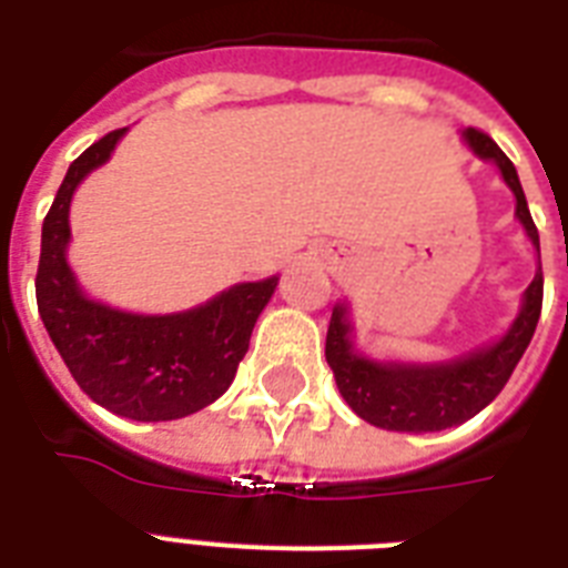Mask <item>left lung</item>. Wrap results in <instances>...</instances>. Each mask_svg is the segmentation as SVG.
Instances as JSON below:
<instances>
[{
    "label": "left lung",
    "instance_id": "1",
    "mask_svg": "<svg viewBox=\"0 0 568 568\" xmlns=\"http://www.w3.org/2000/svg\"><path fill=\"white\" fill-rule=\"evenodd\" d=\"M466 144L475 150V155L498 164L504 182L516 194V217L534 241V247L539 250V232L510 159L480 129H466ZM539 312H542V267L525 292L519 318L513 321V327L495 345L459 356L454 363L397 365L374 363L368 356L356 354L351 345L345 303H338L327 329V363L347 406L374 427L397 433L445 430L475 418L507 386L513 368L519 365L521 354L534 338Z\"/></svg>",
    "mask_w": 568,
    "mask_h": 568
}]
</instances>
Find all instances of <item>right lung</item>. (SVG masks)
I'll return each instance as SVG.
<instances>
[{"mask_svg": "<svg viewBox=\"0 0 568 568\" xmlns=\"http://www.w3.org/2000/svg\"><path fill=\"white\" fill-rule=\"evenodd\" d=\"M126 129L84 150L67 171L40 235L34 292L52 345L84 395L132 422H173L203 409L230 388L250 333L280 276L232 285L203 306L176 315H135L91 301L67 265L70 200Z\"/></svg>", "mask_w": 568, "mask_h": 568, "instance_id": "1", "label": "right lung"}]
</instances>
